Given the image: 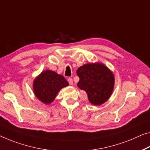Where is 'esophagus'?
Masks as SVG:
<instances>
[{
  "label": "esophagus",
  "mask_w": 150,
  "mask_h": 150,
  "mask_svg": "<svg viewBox=\"0 0 150 150\" xmlns=\"http://www.w3.org/2000/svg\"><path fill=\"white\" fill-rule=\"evenodd\" d=\"M68 82H69V84H70V85H73V80H72V78H68Z\"/></svg>",
  "instance_id": "34e87169"
}]
</instances>
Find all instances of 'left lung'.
Segmentation results:
<instances>
[{
    "instance_id": "1",
    "label": "left lung",
    "mask_w": 150,
    "mask_h": 150,
    "mask_svg": "<svg viewBox=\"0 0 150 150\" xmlns=\"http://www.w3.org/2000/svg\"><path fill=\"white\" fill-rule=\"evenodd\" d=\"M76 74L80 78L78 87L86 92L92 105H100L109 100L113 91L115 76L105 64H84L78 68Z\"/></svg>"
}]
</instances>
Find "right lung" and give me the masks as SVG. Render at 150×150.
Segmentation results:
<instances>
[{"mask_svg": "<svg viewBox=\"0 0 150 150\" xmlns=\"http://www.w3.org/2000/svg\"><path fill=\"white\" fill-rule=\"evenodd\" d=\"M69 85L63 76L50 70H44L33 80L34 94L41 102L50 105L62 88Z\"/></svg>", "mask_w": 150, "mask_h": 150, "instance_id": "add662e5", "label": "right lung"}]
</instances>
